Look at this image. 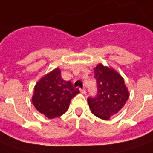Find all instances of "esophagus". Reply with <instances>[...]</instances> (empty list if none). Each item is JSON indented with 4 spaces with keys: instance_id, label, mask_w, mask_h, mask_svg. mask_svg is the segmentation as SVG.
Segmentation results:
<instances>
[{
    "instance_id": "1",
    "label": "esophagus",
    "mask_w": 153,
    "mask_h": 153,
    "mask_svg": "<svg viewBox=\"0 0 153 153\" xmlns=\"http://www.w3.org/2000/svg\"><path fill=\"white\" fill-rule=\"evenodd\" d=\"M80 92H81V94H86V90H85L84 88L80 89Z\"/></svg>"
}]
</instances>
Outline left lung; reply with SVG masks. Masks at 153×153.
<instances>
[{"label":"left lung","mask_w":153,"mask_h":153,"mask_svg":"<svg viewBox=\"0 0 153 153\" xmlns=\"http://www.w3.org/2000/svg\"><path fill=\"white\" fill-rule=\"evenodd\" d=\"M98 92L88 98L91 112L96 117L108 120L123 108L129 98L123 78L115 69L99 64L94 69Z\"/></svg>","instance_id":"1"}]
</instances>
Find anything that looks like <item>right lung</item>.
<instances>
[{
	"label": "right lung",
	"instance_id": "1",
	"mask_svg": "<svg viewBox=\"0 0 153 153\" xmlns=\"http://www.w3.org/2000/svg\"><path fill=\"white\" fill-rule=\"evenodd\" d=\"M79 93L70 81L62 79L60 69L56 68L36 83L32 102L40 114L54 118L65 113L71 99Z\"/></svg>",
	"mask_w": 153,
	"mask_h": 153
}]
</instances>
